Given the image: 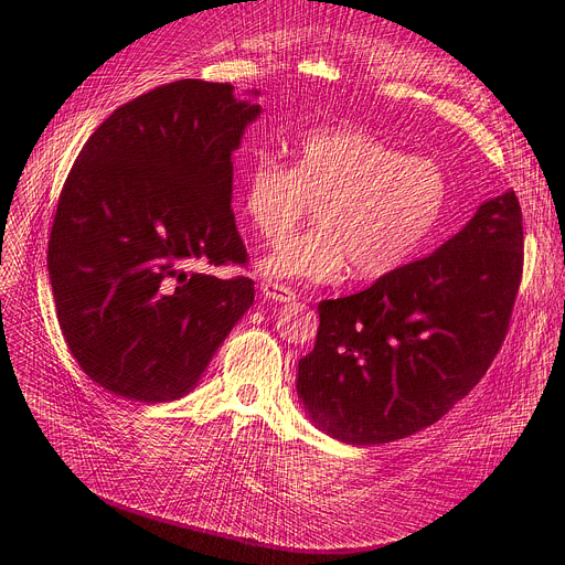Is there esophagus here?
Instances as JSON below:
<instances>
[{
  "instance_id": "1",
  "label": "esophagus",
  "mask_w": 565,
  "mask_h": 565,
  "mask_svg": "<svg viewBox=\"0 0 565 565\" xmlns=\"http://www.w3.org/2000/svg\"><path fill=\"white\" fill-rule=\"evenodd\" d=\"M262 291H264V297L266 299H271V301H278V303H289V301H297V294H294L287 285H282V282H262Z\"/></svg>"
}]
</instances>
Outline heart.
Returning <instances> with one entry per match:
<instances>
[{"instance_id": "b5f03b06", "label": "heart", "mask_w": 565, "mask_h": 565, "mask_svg": "<svg viewBox=\"0 0 565 565\" xmlns=\"http://www.w3.org/2000/svg\"><path fill=\"white\" fill-rule=\"evenodd\" d=\"M448 198V174L435 160L352 126L301 132L289 163L255 156L238 185L241 211L268 244L289 236L315 204L317 227L264 257L262 274L317 285L349 271L356 280L399 271L437 232Z\"/></svg>"}]
</instances>
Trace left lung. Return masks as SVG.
Segmentation results:
<instances>
[{
	"label": "left lung",
	"mask_w": 565,
	"mask_h": 565,
	"mask_svg": "<svg viewBox=\"0 0 565 565\" xmlns=\"http://www.w3.org/2000/svg\"><path fill=\"white\" fill-rule=\"evenodd\" d=\"M515 191L482 204L435 250L352 297L319 303L297 391L347 444H386L439 420L505 340L524 266Z\"/></svg>",
	"instance_id": "1"
}]
</instances>
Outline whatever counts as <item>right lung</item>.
Segmentation results:
<instances>
[{"mask_svg": "<svg viewBox=\"0 0 565 565\" xmlns=\"http://www.w3.org/2000/svg\"><path fill=\"white\" fill-rule=\"evenodd\" d=\"M257 94V92H255ZM259 115L227 83L177 79L124 103L77 153L47 241L71 354L126 399L170 402L200 382L255 301L232 211V151Z\"/></svg>", "mask_w": 565, "mask_h": 565, "instance_id": "right-lung-1", "label": "right lung"}]
</instances>
